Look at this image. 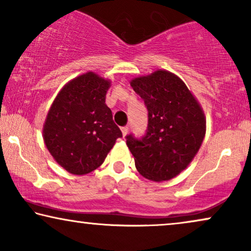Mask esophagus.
Instances as JSON below:
<instances>
[{
    "label": "esophagus",
    "mask_w": 251,
    "mask_h": 251,
    "mask_svg": "<svg viewBox=\"0 0 251 251\" xmlns=\"http://www.w3.org/2000/svg\"><path fill=\"white\" fill-rule=\"evenodd\" d=\"M121 131H122V135H123V136H126V133L129 132V128H128V126H122V128H121Z\"/></svg>",
    "instance_id": "1"
}]
</instances>
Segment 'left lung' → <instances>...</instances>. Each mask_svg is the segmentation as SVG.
<instances>
[{
  "instance_id": "left-lung-1",
  "label": "left lung",
  "mask_w": 251,
  "mask_h": 251,
  "mask_svg": "<svg viewBox=\"0 0 251 251\" xmlns=\"http://www.w3.org/2000/svg\"><path fill=\"white\" fill-rule=\"evenodd\" d=\"M130 84L144 100L149 120L145 135H126V145L142 176L169 180L200 149L205 133L203 112L186 84L167 71L137 77Z\"/></svg>"
}]
</instances>
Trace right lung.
I'll return each instance as SVG.
<instances>
[{
	"mask_svg": "<svg viewBox=\"0 0 251 251\" xmlns=\"http://www.w3.org/2000/svg\"><path fill=\"white\" fill-rule=\"evenodd\" d=\"M109 82L95 73L81 75L54 99L43 137L53 159L73 175L97 169L122 132L105 104Z\"/></svg>",
	"mask_w": 251,
	"mask_h": 251,
	"instance_id": "right-lung-1",
	"label": "right lung"
}]
</instances>
